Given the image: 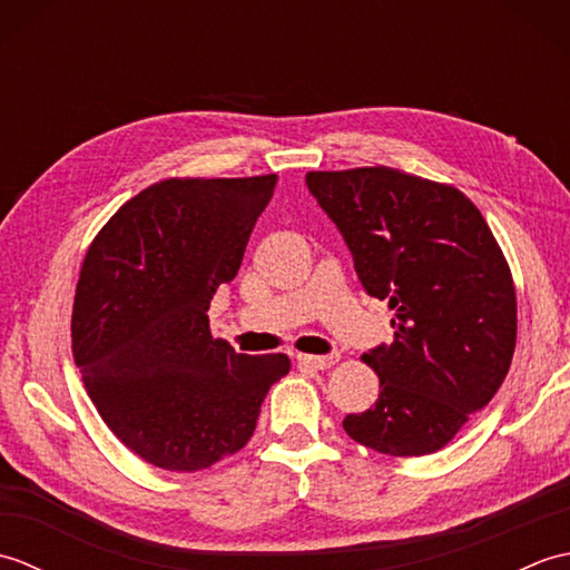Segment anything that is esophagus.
<instances>
[{
	"label": "esophagus",
	"mask_w": 570,
	"mask_h": 570,
	"mask_svg": "<svg viewBox=\"0 0 570 570\" xmlns=\"http://www.w3.org/2000/svg\"><path fill=\"white\" fill-rule=\"evenodd\" d=\"M337 362V355H298V365L313 370H328Z\"/></svg>",
	"instance_id": "obj_1"
}]
</instances>
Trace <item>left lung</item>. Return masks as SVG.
I'll use <instances>...</instances> for the list:
<instances>
[{
    "mask_svg": "<svg viewBox=\"0 0 570 570\" xmlns=\"http://www.w3.org/2000/svg\"><path fill=\"white\" fill-rule=\"evenodd\" d=\"M306 184L365 292L394 311V343L362 355L380 399L347 414L345 433L386 455L441 451L512 365L517 294L498 239L458 188L390 166L311 171Z\"/></svg>",
    "mask_w": 570,
    "mask_h": 570,
    "instance_id": "obj_1",
    "label": "left lung"
}]
</instances>
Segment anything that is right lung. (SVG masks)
I'll return each mask as SVG.
<instances>
[{
    "label": "right lung",
    "mask_w": 570,
    "mask_h": 570,
    "mask_svg": "<svg viewBox=\"0 0 570 570\" xmlns=\"http://www.w3.org/2000/svg\"><path fill=\"white\" fill-rule=\"evenodd\" d=\"M276 174L168 178L127 200L85 254L72 355L102 421L147 463L196 472L245 445L286 355H242L208 308L245 257Z\"/></svg>",
    "instance_id": "1"
}]
</instances>
